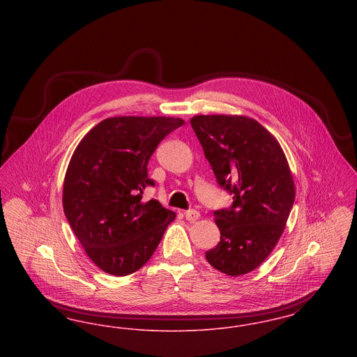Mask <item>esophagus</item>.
<instances>
[{
    "mask_svg": "<svg viewBox=\"0 0 357 357\" xmlns=\"http://www.w3.org/2000/svg\"><path fill=\"white\" fill-rule=\"evenodd\" d=\"M185 217H186L188 222H195L197 220H199L201 214L197 210H187V211H185Z\"/></svg>",
    "mask_w": 357,
    "mask_h": 357,
    "instance_id": "1",
    "label": "esophagus"
}]
</instances>
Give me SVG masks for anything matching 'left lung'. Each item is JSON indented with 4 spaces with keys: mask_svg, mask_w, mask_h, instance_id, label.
Masks as SVG:
<instances>
[{
    "mask_svg": "<svg viewBox=\"0 0 357 357\" xmlns=\"http://www.w3.org/2000/svg\"><path fill=\"white\" fill-rule=\"evenodd\" d=\"M190 123L218 185L233 194V204L214 213L221 241L206 259L227 275L252 272L282 236L296 198L287 156L252 118L197 115Z\"/></svg>",
    "mask_w": 357,
    "mask_h": 357,
    "instance_id": "left-lung-1",
    "label": "left lung"
}]
</instances>
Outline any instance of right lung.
I'll use <instances>...</instances> for the list:
<instances>
[{
  "instance_id": "1",
  "label": "right lung",
  "mask_w": 357,
  "mask_h": 357,
  "mask_svg": "<svg viewBox=\"0 0 357 357\" xmlns=\"http://www.w3.org/2000/svg\"><path fill=\"white\" fill-rule=\"evenodd\" d=\"M185 120L115 116L96 124L77 144L63 187V207L92 262L108 274L128 275L153 255L175 213L156 199L147 165L158 144Z\"/></svg>"
}]
</instances>
